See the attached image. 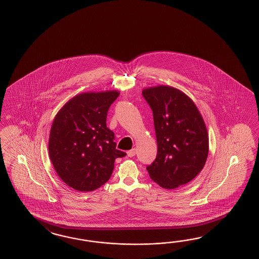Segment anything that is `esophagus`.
<instances>
[{
    "mask_svg": "<svg viewBox=\"0 0 259 259\" xmlns=\"http://www.w3.org/2000/svg\"><path fill=\"white\" fill-rule=\"evenodd\" d=\"M136 153H137V150H136V149H132V150H130V151L127 152V155H128L129 157H133V156L136 155Z\"/></svg>",
    "mask_w": 259,
    "mask_h": 259,
    "instance_id": "esophagus-1",
    "label": "esophagus"
}]
</instances>
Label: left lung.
I'll return each mask as SVG.
<instances>
[{"mask_svg":"<svg viewBox=\"0 0 259 259\" xmlns=\"http://www.w3.org/2000/svg\"><path fill=\"white\" fill-rule=\"evenodd\" d=\"M157 140V155L147 170L164 189L191 182L204 167L208 153L207 128L194 102L168 86L145 89Z\"/></svg>","mask_w":259,"mask_h":259,"instance_id":"8db88e82","label":"left lung"}]
</instances>
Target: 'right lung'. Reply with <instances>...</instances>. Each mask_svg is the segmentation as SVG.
<instances>
[{"label": "right lung", "mask_w": 259, "mask_h": 259, "mask_svg": "<svg viewBox=\"0 0 259 259\" xmlns=\"http://www.w3.org/2000/svg\"><path fill=\"white\" fill-rule=\"evenodd\" d=\"M117 91L85 93L67 102L53 120L49 152L59 177L71 188L89 192L107 183L116 158L114 133L107 127V111Z\"/></svg>", "instance_id": "right-lung-1"}]
</instances>
